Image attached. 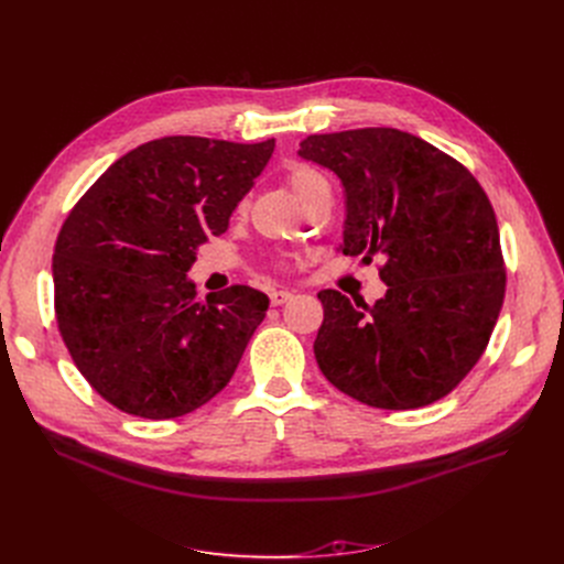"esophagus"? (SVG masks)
Masks as SVG:
<instances>
[{
	"label": "esophagus",
	"mask_w": 564,
	"mask_h": 564,
	"mask_svg": "<svg viewBox=\"0 0 564 564\" xmlns=\"http://www.w3.org/2000/svg\"><path fill=\"white\" fill-rule=\"evenodd\" d=\"M270 300H272L274 306H281V304H285V302L292 300V292H290V290H272V292H270Z\"/></svg>",
	"instance_id": "1"
}]
</instances>
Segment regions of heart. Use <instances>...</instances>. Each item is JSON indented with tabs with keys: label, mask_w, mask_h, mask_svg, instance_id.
<instances>
[{
	"label": "heart",
	"mask_w": 564,
	"mask_h": 564,
	"mask_svg": "<svg viewBox=\"0 0 564 564\" xmlns=\"http://www.w3.org/2000/svg\"><path fill=\"white\" fill-rule=\"evenodd\" d=\"M324 183L327 181H324V177L315 169H308V166H297L288 173V185L294 194H297L300 200L311 196Z\"/></svg>",
	"instance_id": "b5f03b06"
}]
</instances>
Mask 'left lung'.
Wrapping results in <instances>:
<instances>
[{
    "label": "left lung",
    "instance_id": "8db88e82",
    "mask_svg": "<svg viewBox=\"0 0 564 564\" xmlns=\"http://www.w3.org/2000/svg\"><path fill=\"white\" fill-rule=\"evenodd\" d=\"M300 158L340 177V251L366 262L381 256L389 285L372 306L317 292L322 375L377 409H419L448 395L482 357L506 297L485 189L457 160L395 128L311 134Z\"/></svg>",
    "mask_w": 564,
    "mask_h": 564
}]
</instances>
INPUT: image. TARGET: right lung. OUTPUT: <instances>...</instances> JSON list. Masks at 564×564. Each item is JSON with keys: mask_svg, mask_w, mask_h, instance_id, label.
I'll return each mask as SVG.
<instances>
[{"mask_svg": "<svg viewBox=\"0 0 564 564\" xmlns=\"http://www.w3.org/2000/svg\"><path fill=\"white\" fill-rule=\"evenodd\" d=\"M274 139L162 137L116 160L73 207L52 258L58 332L84 379L151 421L213 400L270 297L249 285L196 300V251L274 153Z\"/></svg>", "mask_w": 564, "mask_h": 564, "instance_id": "obj_1", "label": "right lung"}]
</instances>
